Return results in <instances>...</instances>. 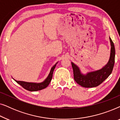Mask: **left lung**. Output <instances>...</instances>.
Returning a JSON list of instances; mask_svg holds the SVG:
<instances>
[{
  "instance_id": "obj_1",
  "label": "left lung",
  "mask_w": 120,
  "mask_h": 120,
  "mask_svg": "<svg viewBox=\"0 0 120 120\" xmlns=\"http://www.w3.org/2000/svg\"><path fill=\"white\" fill-rule=\"evenodd\" d=\"M109 39L110 41L111 50L109 61L101 69L89 72L86 74H83L82 73H81L80 68L74 63L71 62L72 68L73 69L74 79L75 81L80 86L86 88L98 86L106 79L112 73L115 63V49L114 42L110 37Z\"/></svg>"
}]
</instances>
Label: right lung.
Returning <instances> with one entry per match:
<instances>
[{"label": "right lung", "instance_id": "1", "mask_svg": "<svg viewBox=\"0 0 120 120\" xmlns=\"http://www.w3.org/2000/svg\"><path fill=\"white\" fill-rule=\"evenodd\" d=\"M58 63V62L55 64L53 67L51 68V69L50 70V73L47 77V78L44 80L43 82L40 83H35V82H28L22 81H17L15 80L16 82L20 85L21 86H22L24 89L28 90L29 91H37L39 90H41L44 89L46 87L48 86L49 83L51 81L52 78V75H53V73L55 69L56 64Z\"/></svg>", "mask_w": 120, "mask_h": 120}]
</instances>
